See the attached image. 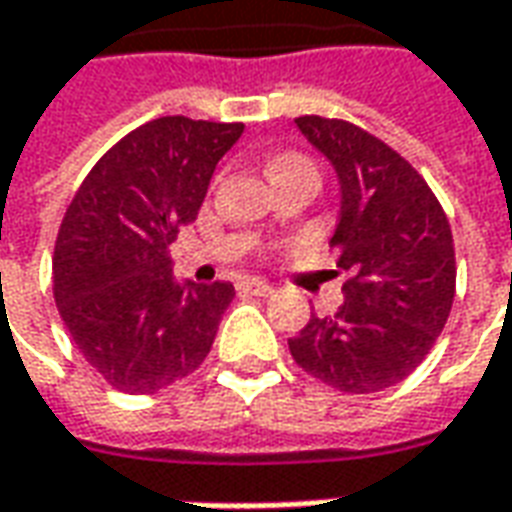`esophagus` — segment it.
<instances>
[{"mask_svg":"<svg viewBox=\"0 0 512 512\" xmlns=\"http://www.w3.org/2000/svg\"><path fill=\"white\" fill-rule=\"evenodd\" d=\"M241 285L249 294H257V297H269L271 291H274V285L266 283V280H260V277H249V280H243Z\"/></svg>","mask_w":512,"mask_h":512,"instance_id":"obj_1","label":"esophagus"}]
</instances>
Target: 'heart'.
<instances>
[{
	"label": "heart",
	"instance_id": "obj_1",
	"mask_svg": "<svg viewBox=\"0 0 512 512\" xmlns=\"http://www.w3.org/2000/svg\"><path fill=\"white\" fill-rule=\"evenodd\" d=\"M294 159H300V156H283V159H280V162H277L274 168H280V165H285V162H294Z\"/></svg>",
	"mask_w": 512,
	"mask_h": 512
}]
</instances>
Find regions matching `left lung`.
<instances>
[{
	"instance_id": "obj_1",
	"label": "left lung",
	"mask_w": 512,
	"mask_h": 512,
	"mask_svg": "<svg viewBox=\"0 0 512 512\" xmlns=\"http://www.w3.org/2000/svg\"><path fill=\"white\" fill-rule=\"evenodd\" d=\"M294 123L336 173L330 246L350 280L342 308L311 316L288 350L339 392H381L412 373L446 328L457 283L451 227L429 184L378 137L316 114Z\"/></svg>"
}]
</instances>
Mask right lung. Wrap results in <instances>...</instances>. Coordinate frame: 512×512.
Listing matches in <instances>:
<instances>
[{"label":"right lung","mask_w":512,"mask_h":512,"mask_svg":"<svg viewBox=\"0 0 512 512\" xmlns=\"http://www.w3.org/2000/svg\"><path fill=\"white\" fill-rule=\"evenodd\" d=\"M243 123L159 117L100 156L66 210L52 291L72 342L111 387L145 395L207 358L232 283H179L168 246L196 218Z\"/></svg>","instance_id":"1"}]
</instances>
